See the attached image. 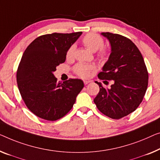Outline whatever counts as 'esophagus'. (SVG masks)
<instances>
[{"label":"esophagus","mask_w":160,"mask_h":160,"mask_svg":"<svg viewBox=\"0 0 160 160\" xmlns=\"http://www.w3.org/2000/svg\"><path fill=\"white\" fill-rule=\"evenodd\" d=\"M89 82H90V81H89V80H84V84H85V85H88Z\"/></svg>","instance_id":"1"}]
</instances>
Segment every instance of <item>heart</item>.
<instances>
[{
  "mask_svg": "<svg viewBox=\"0 0 160 160\" xmlns=\"http://www.w3.org/2000/svg\"><path fill=\"white\" fill-rule=\"evenodd\" d=\"M82 44L88 49L89 51L95 52L100 49L98 57L101 60H105L107 59L108 55V50L103 48V39L101 36L96 34H88L85 35L82 39ZM74 51H75V46L72 45L68 49L67 52L66 56L68 59H71L73 57ZM94 66L90 65H82V64H78L75 67V72L82 78L89 77L90 73L92 70H94Z\"/></svg>",
  "mask_w": 160,
  "mask_h": 160,
  "instance_id": "obj_1",
  "label": "heart"
}]
</instances>
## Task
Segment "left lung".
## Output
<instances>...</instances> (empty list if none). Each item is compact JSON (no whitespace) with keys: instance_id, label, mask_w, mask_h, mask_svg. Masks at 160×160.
Returning a JSON list of instances; mask_svg holds the SVG:
<instances>
[{"instance_id":"left-lung-1","label":"left lung","mask_w":160,"mask_h":160,"mask_svg":"<svg viewBox=\"0 0 160 160\" xmlns=\"http://www.w3.org/2000/svg\"><path fill=\"white\" fill-rule=\"evenodd\" d=\"M111 44V54L98 78L113 80L110 88L96 82L100 91L94 103L108 117L119 119L132 113L142 103L148 86V72L137 47L129 39L117 34L103 32Z\"/></svg>"}]
</instances>
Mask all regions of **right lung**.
<instances>
[{
	"label": "right lung",
	"mask_w": 160,
	"mask_h": 160,
	"mask_svg": "<svg viewBox=\"0 0 160 160\" xmlns=\"http://www.w3.org/2000/svg\"><path fill=\"white\" fill-rule=\"evenodd\" d=\"M82 34L43 35L23 52L16 74L18 88L26 106L38 117L47 121L63 117L84 87L80 79L57 82L53 73L59 64L65 62L68 49Z\"/></svg>",
	"instance_id": "add662e5"
}]
</instances>
